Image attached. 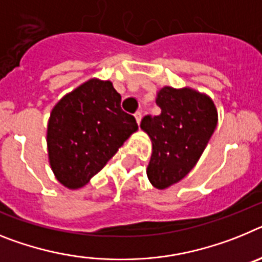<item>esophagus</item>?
Here are the masks:
<instances>
[{
    "label": "esophagus",
    "mask_w": 262,
    "mask_h": 262,
    "mask_svg": "<svg viewBox=\"0 0 262 262\" xmlns=\"http://www.w3.org/2000/svg\"><path fill=\"white\" fill-rule=\"evenodd\" d=\"M134 117H136V121H137V124L140 125L141 124V120H142V115H141V112L136 113V115H134Z\"/></svg>",
    "instance_id": "obj_1"
}]
</instances>
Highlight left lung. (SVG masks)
Returning <instances> with one entry per match:
<instances>
[{
  "instance_id": "8db88e82",
  "label": "left lung",
  "mask_w": 262,
  "mask_h": 262,
  "mask_svg": "<svg viewBox=\"0 0 262 262\" xmlns=\"http://www.w3.org/2000/svg\"><path fill=\"white\" fill-rule=\"evenodd\" d=\"M161 115L145 116L141 129L151 140L146 174L158 190L185 178L203 154L216 125L212 99L190 87H163L156 99Z\"/></svg>"
}]
</instances>
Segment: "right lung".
I'll use <instances>...</instances> for the list:
<instances>
[{"mask_svg":"<svg viewBox=\"0 0 262 262\" xmlns=\"http://www.w3.org/2000/svg\"><path fill=\"white\" fill-rule=\"evenodd\" d=\"M112 81L92 77L59 100L47 124V151L56 181L70 190L85 186L138 130L121 109Z\"/></svg>","mask_w":262,"mask_h":262,"instance_id":"add662e5","label":"right lung"}]
</instances>
